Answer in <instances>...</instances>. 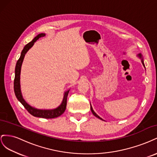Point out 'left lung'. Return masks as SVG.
<instances>
[{
    "label": "left lung",
    "mask_w": 157,
    "mask_h": 157,
    "mask_svg": "<svg viewBox=\"0 0 157 157\" xmlns=\"http://www.w3.org/2000/svg\"><path fill=\"white\" fill-rule=\"evenodd\" d=\"M138 56L140 57V58L141 59V62H142V63H143V65H144V67H145V65H144V60H143V58H142V57H141V54H139L138 55ZM90 109H91V111H92V113H93V115L95 116V117H96L97 118H99V119H101V120H103L102 119V118H100V117H99L98 115H97V114L96 113H95L94 111V110H93V109H92V106H91V105H90Z\"/></svg>",
    "instance_id": "left-lung-1"
}]
</instances>
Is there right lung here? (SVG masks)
I'll list each match as a JSON object with an SVG mask.
<instances>
[{"mask_svg": "<svg viewBox=\"0 0 157 157\" xmlns=\"http://www.w3.org/2000/svg\"><path fill=\"white\" fill-rule=\"evenodd\" d=\"M44 36L45 34H44V33H41V34L38 35L36 36L34 38V39L30 42H29L27 44H26L24 48H23L21 53L20 58L17 60L16 65L15 78H14L13 80V89L17 99L20 101L22 105L24 106V107L27 109V111L29 112L31 115L36 117H40L44 118H54L59 117L65 112L66 105H67V98L69 90H68V91L65 93L63 101L58 108L52 109V110H40V109H36L34 107H31L29 104H27L26 103V101L23 99L22 97L20 90V71L23 58H24L27 52L31 48L35 42L39 39V38L43 37Z\"/></svg>", "mask_w": 157, "mask_h": 157, "instance_id": "1", "label": "right lung"}]
</instances>
